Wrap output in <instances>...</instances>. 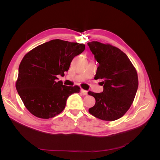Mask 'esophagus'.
I'll use <instances>...</instances> for the list:
<instances>
[{
    "instance_id": "34e87169",
    "label": "esophagus",
    "mask_w": 160,
    "mask_h": 160,
    "mask_svg": "<svg viewBox=\"0 0 160 160\" xmlns=\"http://www.w3.org/2000/svg\"><path fill=\"white\" fill-rule=\"evenodd\" d=\"M81 93L83 94V95H88V91L81 89Z\"/></svg>"
}]
</instances>
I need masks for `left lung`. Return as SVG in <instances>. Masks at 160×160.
I'll return each mask as SVG.
<instances>
[{
  "label": "left lung",
  "mask_w": 160,
  "mask_h": 160,
  "mask_svg": "<svg viewBox=\"0 0 160 160\" xmlns=\"http://www.w3.org/2000/svg\"><path fill=\"white\" fill-rule=\"evenodd\" d=\"M99 66L95 79H101L103 92L89 91L95 104L89 112L105 121L122 118L132 105L138 88L137 71L125 53L118 48L98 41L88 43Z\"/></svg>",
  "instance_id": "left-lung-1"
}]
</instances>
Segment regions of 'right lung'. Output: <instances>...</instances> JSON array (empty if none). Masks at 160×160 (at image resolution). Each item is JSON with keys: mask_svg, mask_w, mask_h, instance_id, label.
Instances as JSON below:
<instances>
[{"mask_svg": "<svg viewBox=\"0 0 160 160\" xmlns=\"http://www.w3.org/2000/svg\"><path fill=\"white\" fill-rule=\"evenodd\" d=\"M85 48L84 44L54 39L25 55L18 67L16 88L30 113L42 119L55 117L63 111L71 94L79 93V87L66 86L56 79L57 75H65L72 59Z\"/></svg>", "mask_w": 160, "mask_h": 160, "instance_id": "obj_1", "label": "right lung"}]
</instances>
